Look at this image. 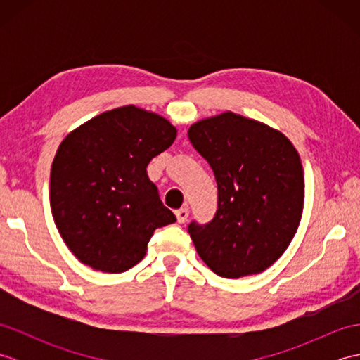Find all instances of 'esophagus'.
<instances>
[{"mask_svg": "<svg viewBox=\"0 0 360 360\" xmlns=\"http://www.w3.org/2000/svg\"><path fill=\"white\" fill-rule=\"evenodd\" d=\"M176 218H178V223L184 224L188 218V207H181L179 210H176Z\"/></svg>", "mask_w": 360, "mask_h": 360, "instance_id": "34e87169", "label": "esophagus"}]
</instances>
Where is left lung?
I'll return each mask as SVG.
<instances>
[{
	"label": "left lung",
	"instance_id": "8db88e82",
	"mask_svg": "<svg viewBox=\"0 0 360 360\" xmlns=\"http://www.w3.org/2000/svg\"><path fill=\"white\" fill-rule=\"evenodd\" d=\"M188 139L218 186L213 219L188 224L196 252L219 277L263 272L288 249L302 219L304 178L297 150L277 129L231 111L196 122Z\"/></svg>",
	"mask_w": 360,
	"mask_h": 360
}]
</instances>
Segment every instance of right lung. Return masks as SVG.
<instances>
[{"mask_svg":"<svg viewBox=\"0 0 360 360\" xmlns=\"http://www.w3.org/2000/svg\"><path fill=\"white\" fill-rule=\"evenodd\" d=\"M174 139L167 119L128 105L98 114L60 143L51 168V210L83 264L110 274L131 269L153 232L174 223L147 174L150 160Z\"/></svg>","mask_w":360,"mask_h":360,"instance_id":"1","label":"right lung"}]
</instances>
